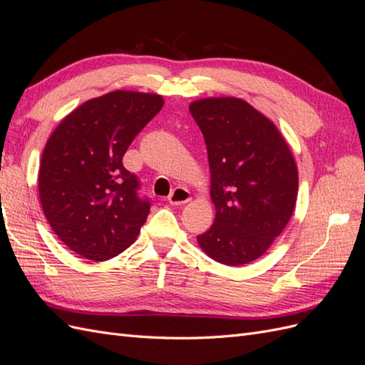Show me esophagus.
<instances>
[{
	"label": "esophagus",
	"instance_id": "1",
	"mask_svg": "<svg viewBox=\"0 0 365 365\" xmlns=\"http://www.w3.org/2000/svg\"><path fill=\"white\" fill-rule=\"evenodd\" d=\"M192 200L190 192L184 189V187H176L173 192L169 195V202L172 205H184Z\"/></svg>",
	"mask_w": 365,
	"mask_h": 365
}]
</instances>
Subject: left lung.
<instances>
[{
    "mask_svg": "<svg viewBox=\"0 0 365 365\" xmlns=\"http://www.w3.org/2000/svg\"><path fill=\"white\" fill-rule=\"evenodd\" d=\"M208 153L213 225L197 244L213 260L240 267L263 256L294 213L298 172L272 121L237 97L190 103Z\"/></svg>",
    "mask_w": 365,
    "mask_h": 365,
    "instance_id": "obj_1",
    "label": "left lung"
}]
</instances>
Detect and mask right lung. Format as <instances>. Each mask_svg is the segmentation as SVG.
Here are the masks:
<instances>
[{"mask_svg":"<svg viewBox=\"0 0 365 365\" xmlns=\"http://www.w3.org/2000/svg\"><path fill=\"white\" fill-rule=\"evenodd\" d=\"M164 105L158 94L113 91L65 117L39 168V200L56 236L81 257L113 259L134 244L150 202L123 155Z\"/></svg>","mask_w":365,"mask_h":365,"instance_id":"right-lung-1","label":"right lung"}]
</instances>
